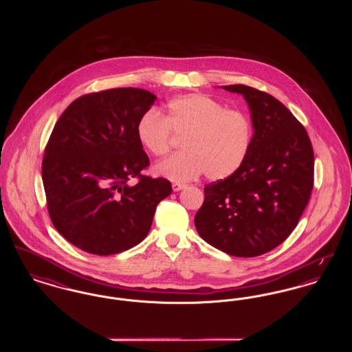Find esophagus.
<instances>
[{"mask_svg":"<svg viewBox=\"0 0 352 352\" xmlns=\"http://www.w3.org/2000/svg\"><path fill=\"white\" fill-rule=\"evenodd\" d=\"M171 187H173V190H174V191H181V190H184V187H186V184H178V182H174Z\"/></svg>","mask_w":352,"mask_h":352,"instance_id":"1","label":"esophagus"}]
</instances>
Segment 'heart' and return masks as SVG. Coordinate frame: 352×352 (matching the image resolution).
Returning a JSON list of instances; mask_svg holds the SVG:
<instances>
[{
	"label": "heart",
	"instance_id": "heart-1",
	"mask_svg": "<svg viewBox=\"0 0 352 352\" xmlns=\"http://www.w3.org/2000/svg\"><path fill=\"white\" fill-rule=\"evenodd\" d=\"M137 140L154 157L166 155L174 135L184 137V151L160 162L155 171L175 182L191 181L204 173L210 181L232 175L244 164L252 142L251 120L237 109L204 95L188 94L170 100L162 116L144 113L135 126Z\"/></svg>",
	"mask_w": 352,
	"mask_h": 352
}]
</instances>
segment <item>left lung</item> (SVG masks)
<instances>
[{
  "mask_svg": "<svg viewBox=\"0 0 352 352\" xmlns=\"http://www.w3.org/2000/svg\"><path fill=\"white\" fill-rule=\"evenodd\" d=\"M221 88L244 96L254 133L239 170L204 186L194 221L212 247L256 257L278 247L297 227L314 184V151L305 126L281 101L244 84Z\"/></svg>",
  "mask_w": 352,
  "mask_h": 352,
  "instance_id": "1",
  "label": "left lung"
}]
</instances>
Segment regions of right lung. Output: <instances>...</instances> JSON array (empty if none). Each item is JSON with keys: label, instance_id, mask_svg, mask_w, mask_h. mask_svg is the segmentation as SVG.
<instances>
[{"label": "right lung", "instance_id": "add662e5", "mask_svg": "<svg viewBox=\"0 0 352 352\" xmlns=\"http://www.w3.org/2000/svg\"><path fill=\"white\" fill-rule=\"evenodd\" d=\"M154 100L132 87L87 94L52 129L42 161L47 211L56 231L82 251L109 256L137 245L171 194L170 181L142 174L151 162L135 126Z\"/></svg>", "mask_w": 352, "mask_h": 352}]
</instances>
